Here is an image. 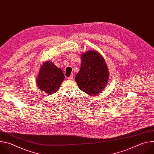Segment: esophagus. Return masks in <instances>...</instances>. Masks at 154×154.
I'll return each mask as SVG.
<instances>
[{"mask_svg":"<svg viewBox=\"0 0 154 154\" xmlns=\"http://www.w3.org/2000/svg\"><path fill=\"white\" fill-rule=\"evenodd\" d=\"M73 78H74L73 75H71V76H69V77L68 78V80H72V79H73Z\"/></svg>","mask_w":154,"mask_h":154,"instance_id":"obj_1","label":"esophagus"}]
</instances>
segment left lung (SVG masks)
Wrapping results in <instances>:
<instances>
[{
	"instance_id": "1",
	"label": "left lung",
	"mask_w": 154,
	"mask_h": 154,
	"mask_svg": "<svg viewBox=\"0 0 154 154\" xmlns=\"http://www.w3.org/2000/svg\"><path fill=\"white\" fill-rule=\"evenodd\" d=\"M79 72L75 82L79 89L90 96L103 91L109 80V71L102 55L97 51L90 50L82 53Z\"/></svg>"
}]
</instances>
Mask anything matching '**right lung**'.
Returning <instances> with one entry per match:
<instances>
[{
	"instance_id": "right-lung-1",
	"label": "right lung",
	"mask_w": 154,
	"mask_h": 154,
	"mask_svg": "<svg viewBox=\"0 0 154 154\" xmlns=\"http://www.w3.org/2000/svg\"><path fill=\"white\" fill-rule=\"evenodd\" d=\"M65 77L63 71L51 61L44 62L36 77L38 88L45 93L51 95L58 91Z\"/></svg>"
}]
</instances>
